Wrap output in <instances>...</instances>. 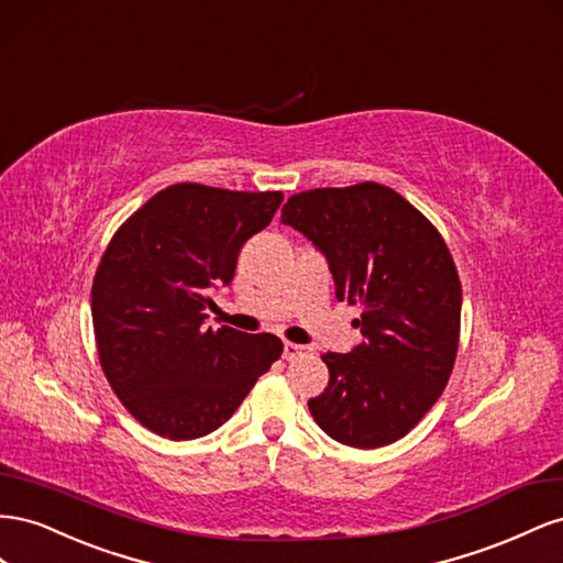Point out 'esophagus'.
Returning <instances> with one entry per match:
<instances>
[{
	"label": "esophagus",
	"instance_id": "1",
	"mask_svg": "<svg viewBox=\"0 0 563 563\" xmlns=\"http://www.w3.org/2000/svg\"><path fill=\"white\" fill-rule=\"evenodd\" d=\"M301 353H307V346L295 344V342H285V346H283V358L285 361H292V358L301 356Z\"/></svg>",
	"mask_w": 563,
	"mask_h": 563
}]
</instances>
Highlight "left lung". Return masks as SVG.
I'll return each instance as SVG.
<instances>
[{
  "label": "left lung",
  "mask_w": 563,
  "mask_h": 563,
  "mask_svg": "<svg viewBox=\"0 0 563 563\" xmlns=\"http://www.w3.org/2000/svg\"><path fill=\"white\" fill-rule=\"evenodd\" d=\"M280 219L328 256L336 301L361 309L353 325L363 342L320 356L330 379L309 400L313 420L361 451L404 439L437 404L457 358L462 285L443 235L375 181L295 192Z\"/></svg>",
  "instance_id": "left-lung-1"
}]
</instances>
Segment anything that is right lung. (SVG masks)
<instances>
[{"label":"right lung","instance_id":"add662e5","mask_svg":"<svg viewBox=\"0 0 563 563\" xmlns=\"http://www.w3.org/2000/svg\"><path fill=\"white\" fill-rule=\"evenodd\" d=\"M280 202V190L184 181L157 190L110 238L91 285L96 351L110 389L157 437L214 431L280 358L276 334L202 328L210 287L231 283L240 247Z\"/></svg>","mask_w":563,"mask_h":563}]
</instances>
